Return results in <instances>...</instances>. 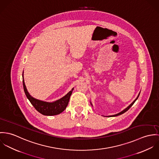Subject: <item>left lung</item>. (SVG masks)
I'll return each mask as SVG.
<instances>
[{
    "instance_id": "8db88e82",
    "label": "left lung",
    "mask_w": 159,
    "mask_h": 159,
    "mask_svg": "<svg viewBox=\"0 0 159 159\" xmlns=\"http://www.w3.org/2000/svg\"><path fill=\"white\" fill-rule=\"evenodd\" d=\"M140 92L139 93V95H138V96L137 97V98L129 105V106H128L127 107H126L125 109H124L123 110V111H121V112H120V113H117V114H115V115H110V116H107V117H113V116H118V115H122V114H123L124 113H125V111H127L132 106H133V104L135 103V102L137 100V99L139 98V95H140ZM91 103V106H93V104H91V102H90Z\"/></svg>"
}]
</instances>
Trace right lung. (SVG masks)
<instances>
[{
  "mask_svg": "<svg viewBox=\"0 0 159 159\" xmlns=\"http://www.w3.org/2000/svg\"><path fill=\"white\" fill-rule=\"evenodd\" d=\"M22 83L24 90L27 99L29 100L30 103L38 112L46 116H53L58 115L63 112L66 109L69 103L70 96L72 93V91L74 90V88H72L71 91L63 98L55 101L50 102L37 99L32 97L29 94L27 89L24 80V71L22 73Z\"/></svg>",
  "mask_w": 159,
  "mask_h": 159,
  "instance_id": "right-lung-1",
  "label": "right lung"
}]
</instances>
